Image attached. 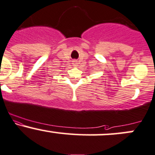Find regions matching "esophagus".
I'll use <instances>...</instances> for the list:
<instances>
[{
  "label": "esophagus",
  "mask_w": 155,
  "mask_h": 155,
  "mask_svg": "<svg viewBox=\"0 0 155 155\" xmlns=\"http://www.w3.org/2000/svg\"><path fill=\"white\" fill-rule=\"evenodd\" d=\"M77 64H78L77 62H74V63H73V65H74V66H76Z\"/></svg>",
  "instance_id": "1"
}]
</instances>
